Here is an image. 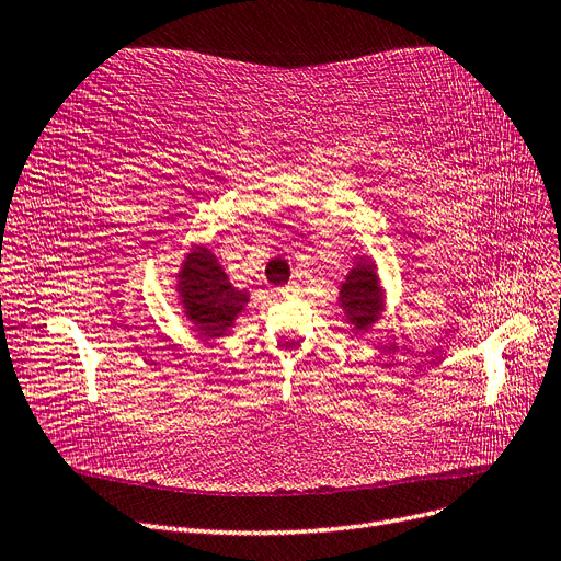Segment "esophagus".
<instances>
[{
	"mask_svg": "<svg viewBox=\"0 0 561 561\" xmlns=\"http://www.w3.org/2000/svg\"><path fill=\"white\" fill-rule=\"evenodd\" d=\"M299 290H297V285L295 283H287V285H283V287H278V295L280 297H285V299H290V297H295Z\"/></svg>",
	"mask_w": 561,
	"mask_h": 561,
	"instance_id": "obj_1",
	"label": "esophagus"
}]
</instances>
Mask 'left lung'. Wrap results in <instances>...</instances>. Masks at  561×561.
<instances>
[{
  "label": "left lung",
  "mask_w": 561,
  "mask_h": 561,
  "mask_svg": "<svg viewBox=\"0 0 561 561\" xmlns=\"http://www.w3.org/2000/svg\"><path fill=\"white\" fill-rule=\"evenodd\" d=\"M339 307L355 330H369L381 316L383 299L379 290L377 266L369 260H358L339 290Z\"/></svg>",
  "instance_id": "left-lung-1"
}]
</instances>
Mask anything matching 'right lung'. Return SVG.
Wrapping results in <instances>:
<instances>
[{
    "mask_svg": "<svg viewBox=\"0 0 561 561\" xmlns=\"http://www.w3.org/2000/svg\"><path fill=\"white\" fill-rule=\"evenodd\" d=\"M178 293L186 318L201 336H225L248 307V293L236 290L208 248H194L178 274Z\"/></svg>",
    "mask_w": 561,
    "mask_h": 561,
    "instance_id": "obj_1",
    "label": "right lung"
}]
</instances>
